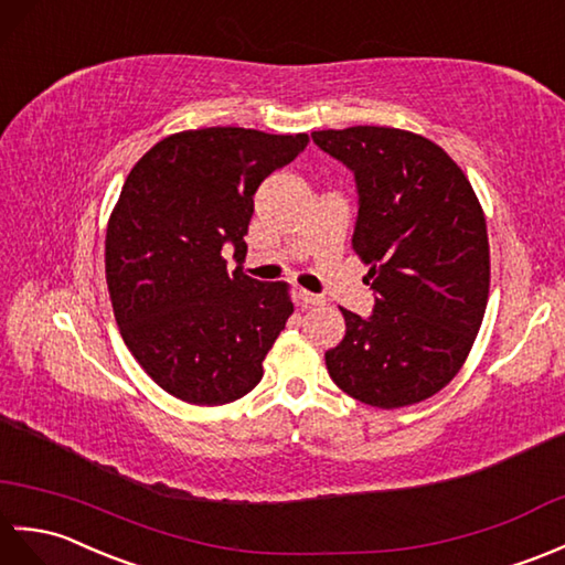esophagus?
I'll return each mask as SVG.
<instances>
[{"mask_svg":"<svg viewBox=\"0 0 565 565\" xmlns=\"http://www.w3.org/2000/svg\"><path fill=\"white\" fill-rule=\"evenodd\" d=\"M299 299H302V302H305L307 307H323V305H326V297L311 295V292H307V290H299Z\"/></svg>","mask_w":565,"mask_h":565,"instance_id":"obj_1","label":"esophagus"}]
</instances>
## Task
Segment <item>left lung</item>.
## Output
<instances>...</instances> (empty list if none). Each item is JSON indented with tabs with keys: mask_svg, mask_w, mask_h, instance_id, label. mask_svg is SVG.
<instances>
[{
	"mask_svg": "<svg viewBox=\"0 0 565 565\" xmlns=\"http://www.w3.org/2000/svg\"><path fill=\"white\" fill-rule=\"evenodd\" d=\"M353 171V250L367 263L370 317L341 309L331 380L377 408L418 404L452 382L481 329L491 282L486 217L443 147L377 125L311 132Z\"/></svg>",
	"mask_w": 565,
	"mask_h": 565,
	"instance_id": "obj_1",
	"label": "left lung"
}]
</instances>
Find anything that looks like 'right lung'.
Here are the masks:
<instances>
[{
    "label": "right lung",
    "instance_id": "right-lung-1",
    "mask_svg": "<svg viewBox=\"0 0 565 565\" xmlns=\"http://www.w3.org/2000/svg\"><path fill=\"white\" fill-rule=\"evenodd\" d=\"M309 137L246 128L169 135L132 167L106 232V282L125 345L164 392L222 406L263 377L292 315L285 282L227 273L246 258L254 193Z\"/></svg>",
    "mask_w": 565,
    "mask_h": 565
}]
</instances>
